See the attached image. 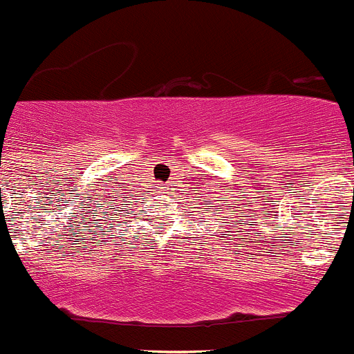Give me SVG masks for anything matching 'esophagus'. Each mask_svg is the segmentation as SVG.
Here are the masks:
<instances>
[{
  "mask_svg": "<svg viewBox=\"0 0 354 354\" xmlns=\"http://www.w3.org/2000/svg\"><path fill=\"white\" fill-rule=\"evenodd\" d=\"M160 185H167V184H160ZM163 189V187H162Z\"/></svg>",
  "mask_w": 354,
  "mask_h": 354,
  "instance_id": "obj_1",
  "label": "esophagus"
}]
</instances>
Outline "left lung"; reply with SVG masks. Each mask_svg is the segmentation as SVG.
<instances>
[{"mask_svg": "<svg viewBox=\"0 0 354 354\" xmlns=\"http://www.w3.org/2000/svg\"><path fill=\"white\" fill-rule=\"evenodd\" d=\"M203 201H205V203H208V205H213V201H206V199H203ZM218 201H220V199H218ZM215 209H218V208H215ZM205 212H209V208H206ZM239 212H241V209H239Z\"/></svg>", "mask_w": 354, "mask_h": 354, "instance_id": "left-lung-1", "label": "left lung"}]
</instances>
